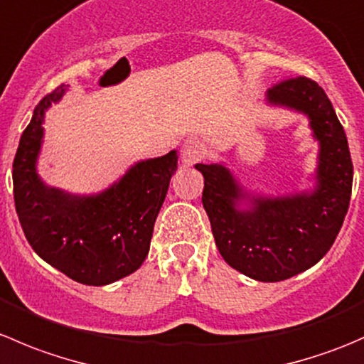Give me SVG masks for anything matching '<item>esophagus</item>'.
<instances>
[{
  "label": "esophagus",
  "instance_id": "34e87169",
  "mask_svg": "<svg viewBox=\"0 0 364 364\" xmlns=\"http://www.w3.org/2000/svg\"><path fill=\"white\" fill-rule=\"evenodd\" d=\"M200 155H203V142L197 137H188L185 139L181 146V159L186 165H193L196 161H199Z\"/></svg>",
  "mask_w": 364,
  "mask_h": 364
}]
</instances>
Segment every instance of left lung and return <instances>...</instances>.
Segmentation results:
<instances>
[{
  "instance_id": "8db88e82",
  "label": "left lung",
  "mask_w": 364,
  "mask_h": 364,
  "mask_svg": "<svg viewBox=\"0 0 364 364\" xmlns=\"http://www.w3.org/2000/svg\"><path fill=\"white\" fill-rule=\"evenodd\" d=\"M271 105L310 117L321 144L317 186L285 197L247 193L222 164H197L204 176L203 204L216 247L230 267L259 282H282L317 264L338 236L352 192V160L347 135L328 95L308 77L274 84ZM248 198L251 208L237 210Z\"/></svg>"
}]
</instances>
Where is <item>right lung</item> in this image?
<instances>
[{
  "instance_id": "add662e5",
  "label": "right lung",
  "mask_w": 364,
  "mask_h": 364,
  "mask_svg": "<svg viewBox=\"0 0 364 364\" xmlns=\"http://www.w3.org/2000/svg\"><path fill=\"white\" fill-rule=\"evenodd\" d=\"M65 87L46 95L21 135L14 159V200L31 248L46 262L84 285L128 277L148 257L153 227L178 167L176 151L135 164L97 196H70L36 174L43 114Z\"/></svg>"
}]
</instances>
